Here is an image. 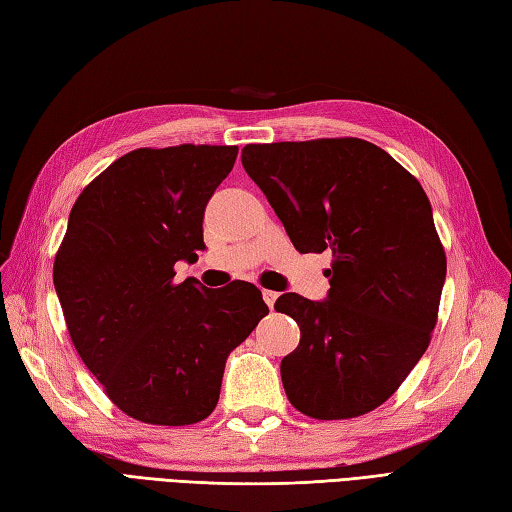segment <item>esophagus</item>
<instances>
[{
  "label": "esophagus",
  "mask_w": 512,
  "mask_h": 512,
  "mask_svg": "<svg viewBox=\"0 0 512 512\" xmlns=\"http://www.w3.org/2000/svg\"><path fill=\"white\" fill-rule=\"evenodd\" d=\"M261 296H264V301H266V305L270 307V310H272V307H275V301H277V292H272V290H264V292H261Z\"/></svg>",
  "instance_id": "obj_1"
}]
</instances>
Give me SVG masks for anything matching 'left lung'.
<instances>
[{
	"label": "left lung",
	"mask_w": 512,
	"mask_h": 512,
	"mask_svg": "<svg viewBox=\"0 0 512 512\" xmlns=\"http://www.w3.org/2000/svg\"><path fill=\"white\" fill-rule=\"evenodd\" d=\"M242 165L296 251L334 255L325 301L275 303L301 329L281 360L285 395L320 421L375 410L421 360L441 303L447 259L423 187L355 137L248 144Z\"/></svg>",
	"instance_id": "obj_1"
}]
</instances>
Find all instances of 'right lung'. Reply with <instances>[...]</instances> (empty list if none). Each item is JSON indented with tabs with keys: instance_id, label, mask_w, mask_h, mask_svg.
<instances>
[{
	"instance_id": "obj_1",
	"label": "right lung",
	"mask_w": 512,
	"mask_h": 512,
	"mask_svg": "<svg viewBox=\"0 0 512 512\" xmlns=\"http://www.w3.org/2000/svg\"><path fill=\"white\" fill-rule=\"evenodd\" d=\"M237 146L139 148L82 189L54 259L71 342L117 408L152 425L207 419L229 353L268 314L253 283H174Z\"/></svg>"
}]
</instances>
